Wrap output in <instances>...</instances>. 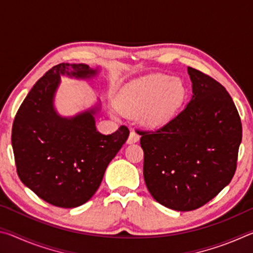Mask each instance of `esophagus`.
<instances>
[{
    "mask_svg": "<svg viewBox=\"0 0 253 253\" xmlns=\"http://www.w3.org/2000/svg\"><path fill=\"white\" fill-rule=\"evenodd\" d=\"M138 140H139V135L137 134L136 131L131 130L130 134H129V137H128V139H127V143L128 144H135V143L138 142Z\"/></svg>",
    "mask_w": 253,
    "mask_h": 253,
    "instance_id": "obj_1",
    "label": "esophagus"
}]
</instances>
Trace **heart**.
Masks as SVG:
<instances>
[{"mask_svg": "<svg viewBox=\"0 0 253 253\" xmlns=\"http://www.w3.org/2000/svg\"><path fill=\"white\" fill-rule=\"evenodd\" d=\"M186 98L183 81L168 75H154L126 88L117 98L116 107L123 115L138 117L147 128L169 123Z\"/></svg>", "mask_w": 253, "mask_h": 253, "instance_id": "heart-1", "label": "heart"}]
</instances>
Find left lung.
Returning a JSON list of instances; mask_svg holds the SVG:
<instances>
[{"label": "left lung", "instance_id": "obj_1", "mask_svg": "<svg viewBox=\"0 0 253 253\" xmlns=\"http://www.w3.org/2000/svg\"><path fill=\"white\" fill-rule=\"evenodd\" d=\"M191 100L176 117L155 131H140L144 179L158 203L192 211L220 193L232 179L242 126L223 85L187 68Z\"/></svg>", "mask_w": 253, "mask_h": 253}]
</instances>
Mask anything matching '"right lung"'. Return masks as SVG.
Wrapping results in <instances>:
<instances>
[{
	"mask_svg": "<svg viewBox=\"0 0 253 253\" xmlns=\"http://www.w3.org/2000/svg\"><path fill=\"white\" fill-rule=\"evenodd\" d=\"M100 71L84 63L54 66L33 85L15 116L12 147L19 177L54 207L71 209L88 202L129 136L125 126L111 135L97 130L99 99L74 116H62L55 108L61 77L92 80Z\"/></svg>",
	"mask_w": 253,
	"mask_h": 253,
	"instance_id": "1",
	"label": "right lung"
}]
</instances>
